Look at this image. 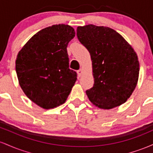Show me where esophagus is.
Wrapping results in <instances>:
<instances>
[{"mask_svg":"<svg viewBox=\"0 0 153 153\" xmlns=\"http://www.w3.org/2000/svg\"><path fill=\"white\" fill-rule=\"evenodd\" d=\"M77 73H78V75L79 77H80L82 75V71L81 69H80V70H78V71H77Z\"/></svg>","mask_w":153,"mask_h":153,"instance_id":"obj_1","label":"esophagus"}]
</instances>
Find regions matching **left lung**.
<instances>
[{
  "label": "left lung",
  "mask_w": 153,
  "mask_h": 153,
  "mask_svg": "<svg viewBox=\"0 0 153 153\" xmlns=\"http://www.w3.org/2000/svg\"><path fill=\"white\" fill-rule=\"evenodd\" d=\"M77 36L92 60L94 87L85 91L91 102L103 109L125 103L139 78L140 63L134 49L122 35L106 26H78Z\"/></svg>",
  "instance_id": "obj_1"
}]
</instances>
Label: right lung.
Returning a JSON list of instances; mask_svg holds the SVG:
<instances>
[{
    "label": "right lung",
    "mask_w": 153,
    "mask_h": 153,
    "mask_svg": "<svg viewBox=\"0 0 153 153\" xmlns=\"http://www.w3.org/2000/svg\"><path fill=\"white\" fill-rule=\"evenodd\" d=\"M75 34L73 27L58 24L45 28L19 51L16 71L19 85L31 101L45 109L65 102L77 80L69 68L67 47Z\"/></svg>",
    "instance_id": "right-lung-1"
}]
</instances>
